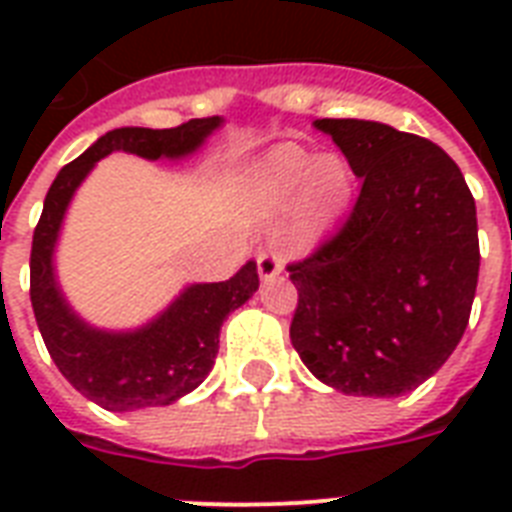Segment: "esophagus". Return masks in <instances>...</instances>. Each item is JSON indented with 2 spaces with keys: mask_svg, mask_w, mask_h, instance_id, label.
<instances>
[{
  "mask_svg": "<svg viewBox=\"0 0 512 512\" xmlns=\"http://www.w3.org/2000/svg\"><path fill=\"white\" fill-rule=\"evenodd\" d=\"M257 271H260V279H276L284 271V255H279L276 249H265L257 257Z\"/></svg>",
  "mask_w": 512,
  "mask_h": 512,
  "instance_id": "34e87169",
  "label": "esophagus"
}]
</instances>
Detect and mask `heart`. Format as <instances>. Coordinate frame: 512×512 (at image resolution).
Returning a JSON list of instances; mask_svg holds the SVG:
<instances>
[{
    "instance_id": "1",
    "label": "heart",
    "mask_w": 512,
    "mask_h": 512,
    "mask_svg": "<svg viewBox=\"0 0 512 512\" xmlns=\"http://www.w3.org/2000/svg\"><path fill=\"white\" fill-rule=\"evenodd\" d=\"M295 233L311 239L327 228L350 193V170L335 154L313 156L297 146H279L252 177L260 209H279L295 199Z\"/></svg>"
}]
</instances>
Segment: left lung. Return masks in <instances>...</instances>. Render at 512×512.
I'll list each match as a JSON object with an SVG mask.
<instances>
[{
    "mask_svg": "<svg viewBox=\"0 0 512 512\" xmlns=\"http://www.w3.org/2000/svg\"><path fill=\"white\" fill-rule=\"evenodd\" d=\"M361 191L327 241L289 263V337L340 393L390 398L436 374L465 335L476 297V201L428 138L364 119H319Z\"/></svg>",
    "mask_w": 512,
    "mask_h": 512,
    "instance_id": "left-lung-1",
    "label": "left lung"
}]
</instances>
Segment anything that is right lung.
<instances>
[{"mask_svg": "<svg viewBox=\"0 0 512 512\" xmlns=\"http://www.w3.org/2000/svg\"><path fill=\"white\" fill-rule=\"evenodd\" d=\"M217 127L220 116L191 119L170 130H111L79 159L66 164L44 196L31 244V305L36 324L60 374L108 412L167 406L199 388L215 366L223 321L255 295L260 276L255 260H249L233 279L188 287L159 319L138 332L114 335L92 329L68 308L52 276V249L68 201L95 162L111 151H130L143 159H177L196 151Z\"/></svg>", "mask_w": 512, "mask_h": 512, "instance_id": "1", "label": "right lung"}]
</instances>
